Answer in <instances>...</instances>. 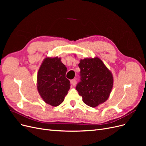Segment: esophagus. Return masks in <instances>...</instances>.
Segmentation results:
<instances>
[{
	"mask_svg": "<svg viewBox=\"0 0 146 146\" xmlns=\"http://www.w3.org/2000/svg\"><path fill=\"white\" fill-rule=\"evenodd\" d=\"M70 82V83H71L73 86L75 85H76V79H72V80H71Z\"/></svg>",
	"mask_w": 146,
	"mask_h": 146,
	"instance_id": "34e87169",
	"label": "esophagus"
}]
</instances>
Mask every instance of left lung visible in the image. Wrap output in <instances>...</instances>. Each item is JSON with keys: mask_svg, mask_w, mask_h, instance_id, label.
<instances>
[{"mask_svg": "<svg viewBox=\"0 0 146 146\" xmlns=\"http://www.w3.org/2000/svg\"><path fill=\"white\" fill-rule=\"evenodd\" d=\"M78 67L81 78L76 90L83 102L93 108L105 102L113 85L111 71L98 57L80 60Z\"/></svg>", "mask_w": 146, "mask_h": 146, "instance_id": "obj_1", "label": "left lung"}]
</instances>
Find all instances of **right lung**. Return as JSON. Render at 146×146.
Returning a JSON list of instances; mask_svg holds the SVG:
<instances>
[{
    "mask_svg": "<svg viewBox=\"0 0 146 146\" xmlns=\"http://www.w3.org/2000/svg\"><path fill=\"white\" fill-rule=\"evenodd\" d=\"M67 68L58 57L44 60L37 75V88L43 100L53 107L63 102L70 89Z\"/></svg>",
    "mask_w": 146,
    "mask_h": 146,
    "instance_id": "obj_1",
    "label": "right lung"
}]
</instances>
